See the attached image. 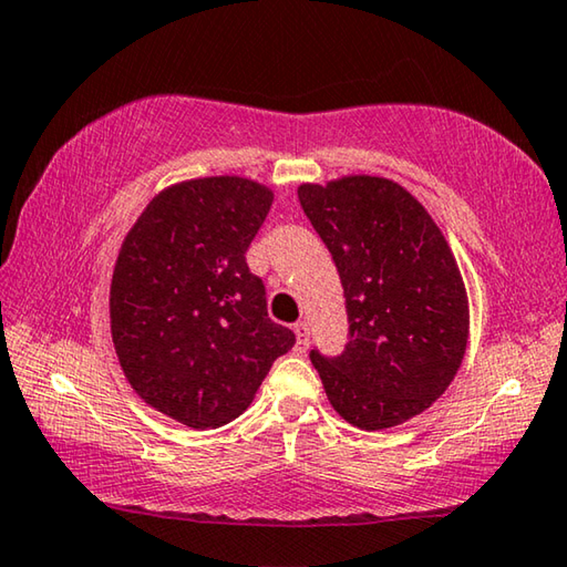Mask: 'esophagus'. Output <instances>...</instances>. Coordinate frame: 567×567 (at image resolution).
Wrapping results in <instances>:
<instances>
[{"label":"esophagus","mask_w":567,"mask_h":567,"mask_svg":"<svg viewBox=\"0 0 567 567\" xmlns=\"http://www.w3.org/2000/svg\"><path fill=\"white\" fill-rule=\"evenodd\" d=\"M292 329H295V337H297L295 349H297V352H305V349L310 347V324L297 322Z\"/></svg>","instance_id":"obj_1"}]
</instances>
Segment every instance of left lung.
<instances>
[{
	"mask_svg": "<svg viewBox=\"0 0 567 567\" xmlns=\"http://www.w3.org/2000/svg\"><path fill=\"white\" fill-rule=\"evenodd\" d=\"M297 195L347 300L344 352H310L329 404L364 431L404 424L444 394L466 354L456 257L424 205L389 178L302 183Z\"/></svg>",
	"mask_w": 567,
	"mask_h": 567,
	"instance_id": "obj_1",
	"label": "left lung"
}]
</instances>
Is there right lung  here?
I'll use <instances>...</instances> for the list:
<instances>
[{
  "instance_id": "right-lung-1",
  "label": "right lung",
  "mask_w": 567,
  "mask_h": 567,
  "mask_svg": "<svg viewBox=\"0 0 567 567\" xmlns=\"http://www.w3.org/2000/svg\"><path fill=\"white\" fill-rule=\"evenodd\" d=\"M272 198L240 176L183 181L121 245L109 300L121 369L148 406L190 429L238 419L295 344L245 262Z\"/></svg>"
}]
</instances>
